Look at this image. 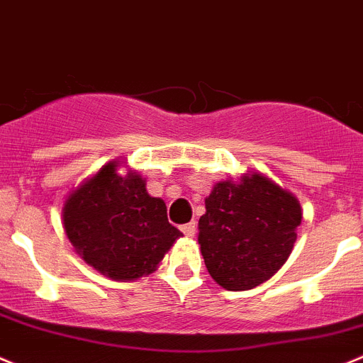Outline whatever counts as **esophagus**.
I'll list each match as a JSON object with an SVG mask.
<instances>
[{
  "instance_id": "34e87169",
  "label": "esophagus",
  "mask_w": 363,
  "mask_h": 363,
  "mask_svg": "<svg viewBox=\"0 0 363 363\" xmlns=\"http://www.w3.org/2000/svg\"><path fill=\"white\" fill-rule=\"evenodd\" d=\"M182 231H184L187 237H194V233H196V223H194V220L184 224V226H182Z\"/></svg>"
}]
</instances>
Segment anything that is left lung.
Masks as SVG:
<instances>
[{
	"label": "left lung",
	"instance_id": "obj_1",
	"mask_svg": "<svg viewBox=\"0 0 363 363\" xmlns=\"http://www.w3.org/2000/svg\"><path fill=\"white\" fill-rule=\"evenodd\" d=\"M199 246L210 276L228 291L267 281L292 253L301 206L291 192L262 174L223 182L205 199Z\"/></svg>",
	"mask_w": 363,
	"mask_h": 363
}]
</instances>
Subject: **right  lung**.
Returning <instances> with one entry per match:
<instances>
[{
  "label": "right lung",
  "mask_w": 363,
  "mask_h": 363,
  "mask_svg": "<svg viewBox=\"0 0 363 363\" xmlns=\"http://www.w3.org/2000/svg\"><path fill=\"white\" fill-rule=\"evenodd\" d=\"M105 165L64 205V228L82 258L113 279L150 274L182 237L160 198H151L135 172Z\"/></svg>",
  "instance_id": "right-lung-1"
}]
</instances>
